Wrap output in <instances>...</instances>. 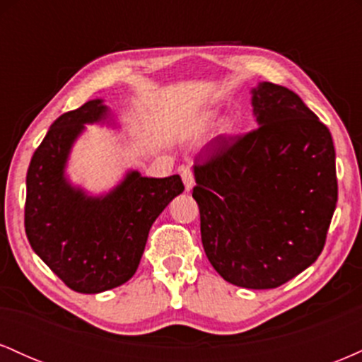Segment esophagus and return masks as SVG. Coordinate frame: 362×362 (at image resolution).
<instances>
[{"label":"esophagus","instance_id":"obj_1","mask_svg":"<svg viewBox=\"0 0 362 362\" xmlns=\"http://www.w3.org/2000/svg\"><path fill=\"white\" fill-rule=\"evenodd\" d=\"M180 175H182V178H184L185 189H187V190H190V189H192L194 184H195L192 168H190L189 165H182V167H180Z\"/></svg>","mask_w":362,"mask_h":362}]
</instances>
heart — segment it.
I'll use <instances>...</instances> for the list:
<instances>
[{
    "instance_id": "b5f03b06",
    "label": "heart",
    "mask_w": 362,
    "mask_h": 362,
    "mask_svg": "<svg viewBox=\"0 0 362 362\" xmlns=\"http://www.w3.org/2000/svg\"><path fill=\"white\" fill-rule=\"evenodd\" d=\"M214 119H216V115L213 114V112H207V114H202L201 117L195 120L194 131H195V132L206 131V129H209L211 126H213ZM221 131L226 132V134H228V132H231V126H230V124H224V126L221 127Z\"/></svg>"
}]
</instances>
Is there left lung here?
Instances as JSON below:
<instances>
[{"instance_id":"8db88e82","label":"left lung","mask_w":362,"mask_h":362,"mask_svg":"<svg viewBox=\"0 0 362 362\" xmlns=\"http://www.w3.org/2000/svg\"><path fill=\"white\" fill-rule=\"evenodd\" d=\"M259 127L218 136L195 163L202 247L224 281L274 289L325 247L337 204L330 131L294 91L253 88Z\"/></svg>"}]
</instances>
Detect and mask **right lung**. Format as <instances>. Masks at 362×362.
I'll return each mask as SVG.
<instances>
[{
	"mask_svg": "<svg viewBox=\"0 0 362 362\" xmlns=\"http://www.w3.org/2000/svg\"><path fill=\"white\" fill-rule=\"evenodd\" d=\"M107 114L90 100L52 122L27 172L25 233L30 247L76 293L117 288L134 276L151 224L184 192L178 175L165 178L129 173L114 192L86 197L64 180L66 158L83 124Z\"/></svg>",
	"mask_w": 362,
	"mask_h": 362,
	"instance_id": "right-lung-1",
	"label": "right lung"
}]
</instances>
